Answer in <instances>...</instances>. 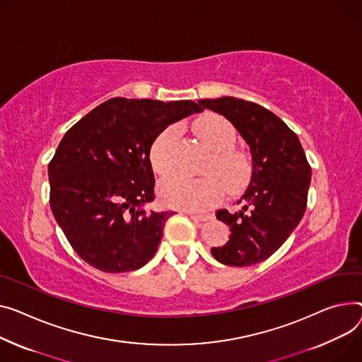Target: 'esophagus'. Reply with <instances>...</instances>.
Masks as SVG:
<instances>
[{"label":"esophagus","instance_id":"34e87169","mask_svg":"<svg viewBox=\"0 0 362 362\" xmlns=\"http://www.w3.org/2000/svg\"><path fill=\"white\" fill-rule=\"evenodd\" d=\"M189 216L194 221H201V223H204V221H209V220H212L214 216L212 215H209V214H189Z\"/></svg>","mask_w":362,"mask_h":362}]
</instances>
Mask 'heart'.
Masks as SVG:
<instances>
[{"label": "heart", "instance_id": "obj_1", "mask_svg": "<svg viewBox=\"0 0 362 362\" xmlns=\"http://www.w3.org/2000/svg\"><path fill=\"white\" fill-rule=\"evenodd\" d=\"M201 141L211 151L204 160L201 177L173 176L161 182L158 194L167 206L190 211L208 209L228 194L242 190L252 177L250 157L234 148L237 132L234 125L221 115L208 113L195 124ZM180 129L176 125L163 129L151 144L150 160L156 173L172 175L177 167V141Z\"/></svg>", "mask_w": 362, "mask_h": 362}]
</instances>
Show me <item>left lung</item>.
<instances>
[{
	"label": "left lung",
	"instance_id": "obj_1",
	"mask_svg": "<svg viewBox=\"0 0 362 362\" xmlns=\"http://www.w3.org/2000/svg\"><path fill=\"white\" fill-rule=\"evenodd\" d=\"M199 105L226 116L250 147L252 179L237 202L243 208L216 211L231 234L227 245L211 249L228 267H250L274 255L300 224L311 167L297 134L271 110L235 98L204 99Z\"/></svg>",
	"mask_w": 362,
	"mask_h": 362
}]
</instances>
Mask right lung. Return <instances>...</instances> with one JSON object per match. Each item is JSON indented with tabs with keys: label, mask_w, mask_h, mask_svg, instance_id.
<instances>
[{
	"label": "right lung",
	"mask_w": 362,
	"mask_h": 362,
	"mask_svg": "<svg viewBox=\"0 0 362 362\" xmlns=\"http://www.w3.org/2000/svg\"><path fill=\"white\" fill-rule=\"evenodd\" d=\"M202 110L192 100L115 98L66 131L47 165L49 204L90 267L131 272L154 257L173 212L147 209L156 197L151 144L168 125Z\"/></svg>",
	"instance_id": "1"
}]
</instances>
